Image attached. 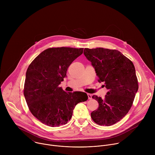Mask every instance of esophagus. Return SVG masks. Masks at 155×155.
Returning a JSON list of instances; mask_svg holds the SVG:
<instances>
[{"mask_svg": "<svg viewBox=\"0 0 155 155\" xmlns=\"http://www.w3.org/2000/svg\"><path fill=\"white\" fill-rule=\"evenodd\" d=\"M88 99H92V95L91 94H87Z\"/></svg>", "mask_w": 155, "mask_h": 155, "instance_id": "34e87169", "label": "esophagus"}]
</instances>
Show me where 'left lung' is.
Listing matches in <instances>:
<instances>
[{"instance_id":"obj_1","label":"left lung","mask_w":155,"mask_h":155,"mask_svg":"<svg viewBox=\"0 0 155 155\" xmlns=\"http://www.w3.org/2000/svg\"><path fill=\"white\" fill-rule=\"evenodd\" d=\"M84 54L91 62L99 82L108 90L104 99L93 95L99 107L91 114L101 126H111L121 120L132 107L138 90V80L132 62L116 50L84 48Z\"/></svg>"}]
</instances>
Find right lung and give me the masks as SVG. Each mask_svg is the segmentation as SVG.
Segmentation results:
<instances>
[{
    "label": "right lung",
    "instance_id": "1",
    "mask_svg": "<svg viewBox=\"0 0 155 155\" xmlns=\"http://www.w3.org/2000/svg\"><path fill=\"white\" fill-rule=\"evenodd\" d=\"M83 51L81 48H50L29 65L24 95L31 112L42 123L50 127L68 123L75 105L87 99L85 93H66L59 86L69 65Z\"/></svg>",
    "mask_w": 155,
    "mask_h": 155
}]
</instances>
